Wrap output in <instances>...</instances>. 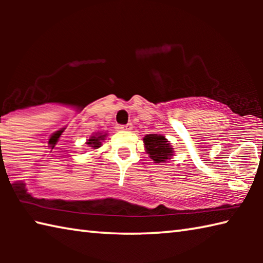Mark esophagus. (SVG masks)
<instances>
[{
    "mask_svg": "<svg viewBox=\"0 0 263 263\" xmlns=\"http://www.w3.org/2000/svg\"><path fill=\"white\" fill-rule=\"evenodd\" d=\"M117 128L119 131H130V130H132V124H126V125H118Z\"/></svg>",
    "mask_w": 263,
    "mask_h": 263,
    "instance_id": "1",
    "label": "esophagus"
}]
</instances>
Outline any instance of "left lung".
Masks as SVG:
<instances>
[{
	"label": "left lung",
	"mask_w": 263,
	"mask_h": 263,
	"mask_svg": "<svg viewBox=\"0 0 263 263\" xmlns=\"http://www.w3.org/2000/svg\"><path fill=\"white\" fill-rule=\"evenodd\" d=\"M144 145L149 158L157 163L166 162L173 155V147L161 135H146Z\"/></svg>",
	"instance_id": "8db88e82"
}]
</instances>
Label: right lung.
Segmentation results:
<instances>
[{"instance_id": "add662e5", "label": "right lung", "mask_w": 263, "mask_h": 263, "mask_svg": "<svg viewBox=\"0 0 263 263\" xmlns=\"http://www.w3.org/2000/svg\"><path fill=\"white\" fill-rule=\"evenodd\" d=\"M106 133H95L94 136L90 137V139L87 141V145L91 148H99L101 147V141L104 140Z\"/></svg>"}]
</instances>
